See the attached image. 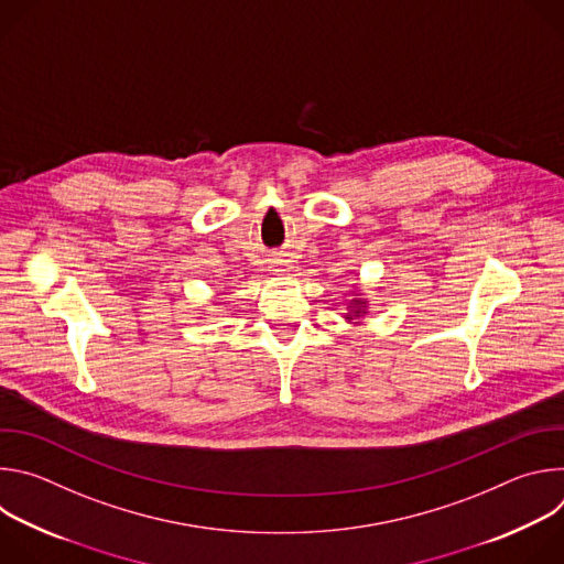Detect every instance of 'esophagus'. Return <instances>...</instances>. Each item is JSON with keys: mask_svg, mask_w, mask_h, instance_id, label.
<instances>
[{"mask_svg": "<svg viewBox=\"0 0 564 564\" xmlns=\"http://www.w3.org/2000/svg\"><path fill=\"white\" fill-rule=\"evenodd\" d=\"M270 265H272V272H276V274H283V272H285V268H288L283 259H272V263H270Z\"/></svg>", "mask_w": 564, "mask_h": 564, "instance_id": "esophagus-1", "label": "esophagus"}]
</instances>
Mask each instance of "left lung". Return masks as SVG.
<instances>
[{
	"instance_id": "1",
	"label": "left lung",
	"mask_w": 564,
	"mask_h": 564,
	"mask_svg": "<svg viewBox=\"0 0 564 564\" xmlns=\"http://www.w3.org/2000/svg\"><path fill=\"white\" fill-rule=\"evenodd\" d=\"M355 288V285H352ZM368 310H370V303H368V299L364 296V292H355L352 290V299H348V303H346V312H344V318L348 321V324H355V326H359L361 324V318L368 314Z\"/></svg>"
}]
</instances>
